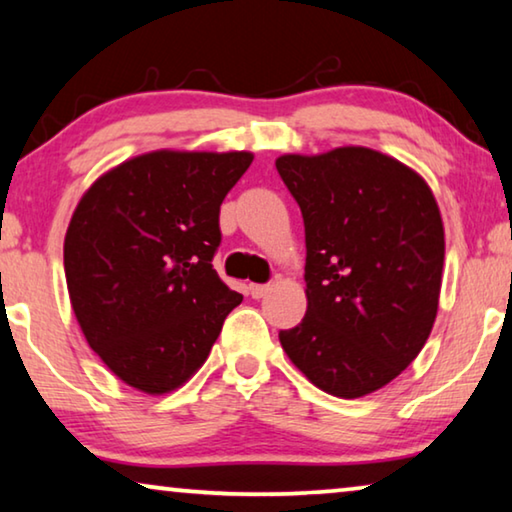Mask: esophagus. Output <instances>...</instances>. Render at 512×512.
<instances>
[{
  "label": "esophagus",
  "mask_w": 512,
  "mask_h": 512,
  "mask_svg": "<svg viewBox=\"0 0 512 512\" xmlns=\"http://www.w3.org/2000/svg\"><path fill=\"white\" fill-rule=\"evenodd\" d=\"M267 293H270V283H249V295L254 300H261Z\"/></svg>",
  "instance_id": "obj_1"
}]
</instances>
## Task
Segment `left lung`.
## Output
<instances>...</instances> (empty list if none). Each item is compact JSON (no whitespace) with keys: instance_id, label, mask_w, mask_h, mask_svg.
<instances>
[{"instance_id":"obj_1","label":"left lung","mask_w":512,"mask_h":512,"mask_svg":"<svg viewBox=\"0 0 512 512\" xmlns=\"http://www.w3.org/2000/svg\"><path fill=\"white\" fill-rule=\"evenodd\" d=\"M304 217L306 316L279 332L318 389L368 396L419 355L437 318L444 224L416 171L364 146L281 155Z\"/></svg>"}]
</instances>
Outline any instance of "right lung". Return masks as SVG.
I'll list each match as a JSON object with an SVG mask.
<instances>
[{"label": "right lung", "instance_id": "obj_1", "mask_svg": "<svg viewBox=\"0 0 512 512\" xmlns=\"http://www.w3.org/2000/svg\"><path fill=\"white\" fill-rule=\"evenodd\" d=\"M247 151H153L109 169L77 203L64 240L70 304L109 371L151 396L208 359L242 295L219 279V206Z\"/></svg>", "mask_w": 512, "mask_h": 512}]
</instances>
